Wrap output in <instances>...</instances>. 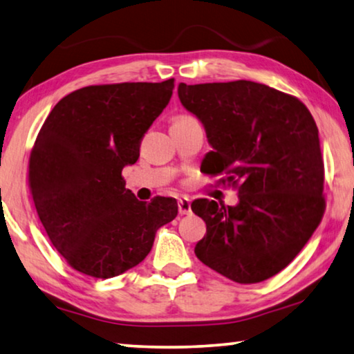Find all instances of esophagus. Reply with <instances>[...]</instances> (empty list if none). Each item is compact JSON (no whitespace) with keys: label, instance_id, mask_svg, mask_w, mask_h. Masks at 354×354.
<instances>
[{"label":"esophagus","instance_id":"34e87169","mask_svg":"<svg viewBox=\"0 0 354 354\" xmlns=\"http://www.w3.org/2000/svg\"><path fill=\"white\" fill-rule=\"evenodd\" d=\"M178 213L180 215H189L191 213V202L187 198L178 199Z\"/></svg>","mask_w":354,"mask_h":354}]
</instances>
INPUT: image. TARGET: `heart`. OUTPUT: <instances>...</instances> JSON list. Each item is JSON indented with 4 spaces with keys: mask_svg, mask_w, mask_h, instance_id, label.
Returning a JSON list of instances; mask_svg holds the SVG:
<instances>
[{
    "mask_svg": "<svg viewBox=\"0 0 354 354\" xmlns=\"http://www.w3.org/2000/svg\"><path fill=\"white\" fill-rule=\"evenodd\" d=\"M183 118H189V115H180V118H177V119H183Z\"/></svg>",
    "mask_w": 354,
    "mask_h": 354,
    "instance_id": "heart-1",
    "label": "heart"
}]
</instances>
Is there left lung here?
<instances>
[{
	"label": "left lung",
	"mask_w": 354,
	"mask_h": 354,
	"mask_svg": "<svg viewBox=\"0 0 354 354\" xmlns=\"http://www.w3.org/2000/svg\"><path fill=\"white\" fill-rule=\"evenodd\" d=\"M178 98L213 147L204 172L221 176L240 199L235 207L191 204L207 224L196 256L239 283L270 279L298 256L326 207L314 118L297 97L246 80L180 83Z\"/></svg>",
	"instance_id": "obj_1"
}]
</instances>
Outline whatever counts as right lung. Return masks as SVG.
Segmentation results:
<instances>
[{
	"label": "right lung",
	"mask_w": 354,
	"mask_h": 354,
	"mask_svg": "<svg viewBox=\"0 0 354 354\" xmlns=\"http://www.w3.org/2000/svg\"><path fill=\"white\" fill-rule=\"evenodd\" d=\"M172 89L174 78L86 86L61 98L45 119L28 182L51 245L80 273L97 279L125 273L177 216L176 199L138 201L122 177Z\"/></svg>",
	"instance_id": "1"
}]
</instances>
